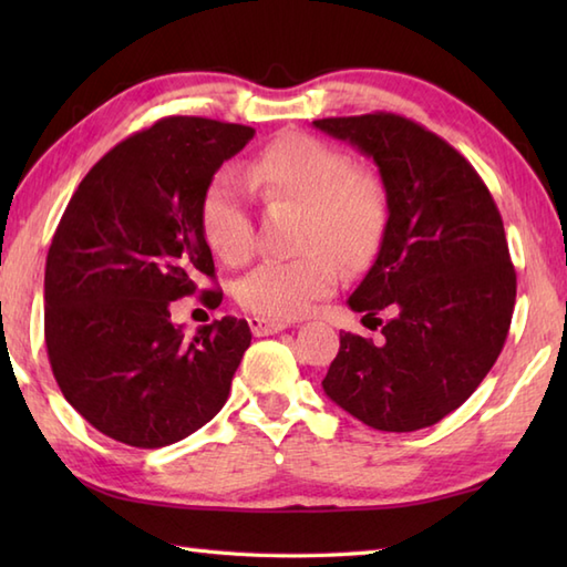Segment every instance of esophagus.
Segmentation results:
<instances>
[{"mask_svg": "<svg viewBox=\"0 0 567 567\" xmlns=\"http://www.w3.org/2000/svg\"><path fill=\"white\" fill-rule=\"evenodd\" d=\"M248 327L252 331V336H272L280 333L287 329L285 321H272V319H262V317H250Z\"/></svg>", "mask_w": 567, "mask_h": 567, "instance_id": "obj_1", "label": "esophagus"}]
</instances>
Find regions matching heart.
Listing matches in <instances>:
<instances>
[{"mask_svg":"<svg viewBox=\"0 0 567 567\" xmlns=\"http://www.w3.org/2000/svg\"><path fill=\"white\" fill-rule=\"evenodd\" d=\"M244 183L265 202L302 207L297 246L290 260H262L236 285V297L252 315L297 319L341 282L339 256L348 265L365 262L388 228V192L378 175L353 167L351 155L331 143L285 134L268 143L244 167ZM199 224L207 246L228 265L252 252V216L244 185L231 175L214 177L204 189Z\"/></svg>","mask_w":567,"mask_h":567,"instance_id":"heart-1","label":"heart"}]
</instances>
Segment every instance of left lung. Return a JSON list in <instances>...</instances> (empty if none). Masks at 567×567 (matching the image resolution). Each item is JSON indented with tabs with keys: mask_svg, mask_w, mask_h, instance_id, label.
Returning a JSON list of instances; mask_svg holds the SVG:
<instances>
[{
	"mask_svg": "<svg viewBox=\"0 0 567 567\" xmlns=\"http://www.w3.org/2000/svg\"><path fill=\"white\" fill-rule=\"evenodd\" d=\"M323 134L375 161L388 228L348 307L382 343L341 333L321 388L378 431H416L455 412L507 341L516 272L489 189L461 153L396 114L319 118Z\"/></svg>",
	"mask_w": 567,
	"mask_h": 567,
	"instance_id": "obj_1",
	"label": "left lung"
}]
</instances>
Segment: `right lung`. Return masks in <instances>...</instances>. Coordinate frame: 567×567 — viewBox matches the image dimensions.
<instances>
[{
	"label": "right lung",
	"instance_id": "obj_1",
	"mask_svg": "<svg viewBox=\"0 0 567 567\" xmlns=\"http://www.w3.org/2000/svg\"><path fill=\"white\" fill-rule=\"evenodd\" d=\"M252 136L240 124L163 118L84 175L55 228L43 282L48 360L65 400L104 436L161 449L226 404L248 323L224 317L187 336L171 302L214 280L202 195Z\"/></svg>",
	"mask_w": 567,
	"mask_h": 567
}]
</instances>
